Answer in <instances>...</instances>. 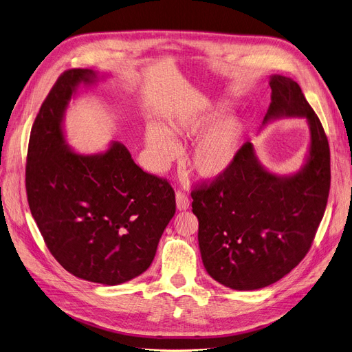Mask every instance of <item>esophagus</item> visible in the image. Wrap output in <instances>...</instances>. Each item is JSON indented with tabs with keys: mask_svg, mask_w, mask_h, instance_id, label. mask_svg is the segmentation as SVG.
Returning a JSON list of instances; mask_svg holds the SVG:
<instances>
[{
	"mask_svg": "<svg viewBox=\"0 0 352 352\" xmlns=\"http://www.w3.org/2000/svg\"><path fill=\"white\" fill-rule=\"evenodd\" d=\"M175 198H177V208L179 211H186V210L190 208L191 202H190V198H188V195L186 192H184V191H177Z\"/></svg>",
	"mask_w": 352,
	"mask_h": 352,
	"instance_id": "34e87169",
	"label": "esophagus"
}]
</instances>
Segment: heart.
<instances>
[{
    "label": "heart",
    "instance_id": "heart-1",
    "mask_svg": "<svg viewBox=\"0 0 352 352\" xmlns=\"http://www.w3.org/2000/svg\"><path fill=\"white\" fill-rule=\"evenodd\" d=\"M219 117L221 111L214 108L187 113L170 122V132L175 138L194 140L210 129ZM241 133V124L236 120L221 121L197 142L191 154L192 170L210 179L223 175L236 157ZM145 141L160 164L170 162L178 154L177 141L160 125L146 126Z\"/></svg>",
    "mask_w": 352,
    "mask_h": 352
}]
</instances>
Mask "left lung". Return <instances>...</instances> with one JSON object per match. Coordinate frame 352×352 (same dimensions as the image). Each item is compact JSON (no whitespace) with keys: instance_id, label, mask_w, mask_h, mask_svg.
<instances>
[{"instance_id":"left-lung-1","label":"left lung","mask_w":352,"mask_h":352,"mask_svg":"<svg viewBox=\"0 0 352 352\" xmlns=\"http://www.w3.org/2000/svg\"><path fill=\"white\" fill-rule=\"evenodd\" d=\"M264 121L305 117L309 158L301 173L276 177L265 171L251 142L239 148L230 168L192 188L202 263L215 281L248 291L271 285L308 254L325 212L331 186L329 145L322 124L301 87L274 76Z\"/></svg>"}]
</instances>
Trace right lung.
Returning a JSON list of instances; mask_svg holds the SVG:
<instances>
[{"label": "right lung", "instance_id": "1", "mask_svg": "<svg viewBox=\"0 0 352 352\" xmlns=\"http://www.w3.org/2000/svg\"><path fill=\"white\" fill-rule=\"evenodd\" d=\"M91 69L72 68L55 81L31 128L25 188L31 214L52 256L85 281L118 285L151 265L160 238L175 214V192L148 174L125 145L100 155L68 150L61 121Z\"/></svg>", "mask_w": 352, "mask_h": 352}]
</instances>
